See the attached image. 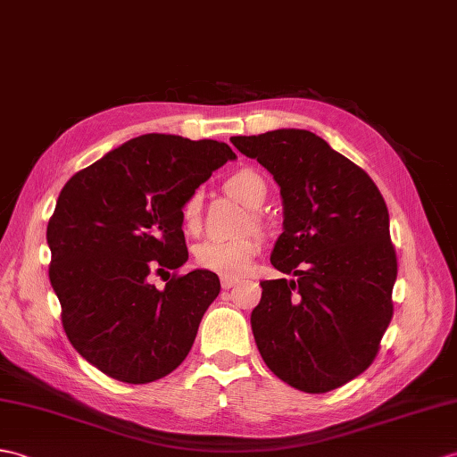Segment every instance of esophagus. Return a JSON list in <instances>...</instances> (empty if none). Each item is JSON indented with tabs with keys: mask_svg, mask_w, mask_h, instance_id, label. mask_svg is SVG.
Returning a JSON list of instances; mask_svg holds the SVG:
<instances>
[{
	"mask_svg": "<svg viewBox=\"0 0 457 457\" xmlns=\"http://www.w3.org/2000/svg\"><path fill=\"white\" fill-rule=\"evenodd\" d=\"M221 288L224 290H229V288H233V286H236L239 280L237 278H231V277H221Z\"/></svg>",
	"mask_w": 457,
	"mask_h": 457,
	"instance_id": "34e87169",
	"label": "esophagus"
}]
</instances>
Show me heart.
Masks as SVG:
<instances>
[{
    "label": "heart",
    "instance_id": "1",
    "mask_svg": "<svg viewBox=\"0 0 457 457\" xmlns=\"http://www.w3.org/2000/svg\"><path fill=\"white\" fill-rule=\"evenodd\" d=\"M228 193L237 198L249 208H259L267 196V185L259 173L251 171V169H241L236 175H231L226 183ZM180 218H183V226L188 231H195L198 228L200 220V193L190 195L183 210H180ZM261 247V241L257 237H236V239H218L208 237L200 241L195 247V261L200 269L221 274V277H239V274L249 269L254 254Z\"/></svg>",
    "mask_w": 457,
    "mask_h": 457
}]
</instances>
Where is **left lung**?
I'll use <instances>...</instances> for the list:
<instances>
[{"mask_svg":"<svg viewBox=\"0 0 457 457\" xmlns=\"http://www.w3.org/2000/svg\"><path fill=\"white\" fill-rule=\"evenodd\" d=\"M280 187L284 221L251 313L264 364L305 394L345 386L374 362L394 315L389 214L374 180L310 130L233 136Z\"/></svg>","mask_w":457,"mask_h":457,"instance_id":"8db88e82","label":"left lung"}]
</instances>
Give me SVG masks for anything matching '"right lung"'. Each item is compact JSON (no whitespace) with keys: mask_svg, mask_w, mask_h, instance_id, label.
Masks as SVG:
<instances>
[{"mask_svg":"<svg viewBox=\"0 0 457 457\" xmlns=\"http://www.w3.org/2000/svg\"><path fill=\"white\" fill-rule=\"evenodd\" d=\"M236 157L224 142L144 134L62 188L46 228L48 277L70 343L103 374L150 384L187 358L218 274L196 269L163 291L146 277L188 261L185 200Z\"/></svg>","mask_w":457,"mask_h":457,"instance_id":"obj_1","label":"right lung"}]
</instances>
